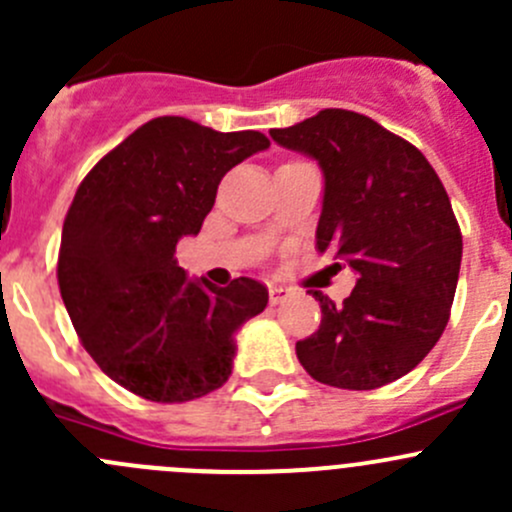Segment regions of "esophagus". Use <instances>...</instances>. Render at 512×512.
<instances>
[{
  "instance_id": "esophagus-1",
  "label": "esophagus",
  "mask_w": 512,
  "mask_h": 512,
  "mask_svg": "<svg viewBox=\"0 0 512 512\" xmlns=\"http://www.w3.org/2000/svg\"><path fill=\"white\" fill-rule=\"evenodd\" d=\"M287 297H289V289H287V287H282V285H270V302H272V304L285 302Z\"/></svg>"
}]
</instances>
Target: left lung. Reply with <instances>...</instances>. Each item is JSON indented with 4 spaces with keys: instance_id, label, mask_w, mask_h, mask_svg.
Here are the masks:
<instances>
[{
    "instance_id": "left-lung-1",
    "label": "left lung",
    "mask_w": 512,
    "mask_h": 512,
    "mask_svg": "<svg viewBox=\"0 0 512 512\" xmlns=\"http://www.w3.org/2000/svg\"><path fill=\"white\" fill-rule=\"evenodd\" d=\"M270 136L322 165L317 250L359 275L342 304L312 289L322 324L297 342L299 364L349 391L401 379L441 339L461 270V227L441 178L416 146L344 108Z\"/></svg>"
}]
</instances>
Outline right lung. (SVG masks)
<instances>
[{"instance_id":"add662e5","label":"right lung","mask_w":512,"mask_h":512,"mask_svg":"<svg viewBox=\"0 0 512 512\" xmlns=\"http://www.w3.org/2000/svg\"><path fill=\"white\" fill-rule=\"evenodd\" d=\"M270 138L183 116L143 123L81 180L61 230V299L98 369L148 401L183 404L232 374L235 332L267 307L250 277L215 287L175 262L198 235L223 175Z\"/></svg>"}]
</instances>
